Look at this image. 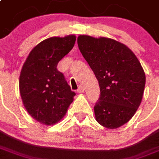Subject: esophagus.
Masks as SVG:
<instances>
[{
  "label": "esophagus",
  "instance_id": "34e87169",
  "mask_svg": "<svg viewBox=\"0 0 159 159\" xmlns=\"http://www.w3.org/2000/svg\"><path fill=\"white\" fill-rule=\"evenodd\" d=\"M84 91H85V89H84L83 86H82V85H80L79 87H78V90H77V92H78V93H83Z\"/></svg>",
  "mask_w": 159,
  "mask_h": 159
}]
</instances>
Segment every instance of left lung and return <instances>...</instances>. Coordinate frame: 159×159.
Listing matches in <instances>:
<instances>
[{
    "mask_svg": "<svg viewBox=\"0 0 159 159\" xmlns=\"http://www.w3.org/2000/svg\"><path fill=\"white\" fill-rule=\"evenodd\" d=\"M78 45L100 86L94 106L97 121L108 129L120 127L134 115L143 99L146 75L139 59L111 38L80 35Z\"/></svg>",
    "mask_w": 159,
    "mask_h": 159,
    "instance_id": "left-lung-1",
    "label": "left lung"
}]
</instances>
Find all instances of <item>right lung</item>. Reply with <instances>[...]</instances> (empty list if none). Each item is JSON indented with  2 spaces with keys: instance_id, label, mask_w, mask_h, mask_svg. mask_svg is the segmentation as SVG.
Returning a JSON list of instances; mask_svg holds the SVG:
<instances>
[{
  "instance_id": "add662e5",
  "label": "right lung",
  "mask_w": 159,
  "mask_h": 159,
  "mask_svg": "<svg viewBox=\"0 0 159 159\" xmlns=\"http://www.w3.org/2000/svg\"><path fill=\"white\" fill-rule=\"evenodd\" d=\"M76 37H53L36 45L22 66L19 89L25 108L31 117L46 125L66 115L76 93L57 66L73 49Z\"/></svg>"
}]
</instances>
